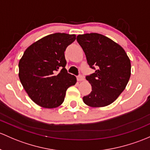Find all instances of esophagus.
<instances>
[{"instance_id":"34e87169","label":"esophagus","mask_w":150,"mask_h":150,"mask_svg":"<svg viewBox=\"0 0 150 150\" xmlns=\"http://www.w3.org/2000/svg\"><path fill=\"white\" fill-rule=\"evenodd\" d=\"M77 80H78V81L81 82L84 80V78H83V76H81V75H80V76H78V78H77Z\"/></svg>"}]
</instances>
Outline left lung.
Here are the masks:
<instances>
[{"instance_id":"8db88e82","label":"left lung","mask_w":150,"mask_h":150,"mask_svg":"<svg viewBox=\"0 0 150 150\" xmlns=\"http://www.w3.org/2000/svg\"><path fill=\"white\" fill-rule=\"evenodd\" d=\"M77 41L83 48L88 64L96 68L86 77L92 91L83 98L91 107H104L116 100L131 76V62L122 47L97 33L80 34Z\"/></svg>"}]
</instances>
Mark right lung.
<instances>
[{
	"label": "right lung",
	"mask_w": 150,
	"mask_h": 150,
	"mask_svg": "<svg viewBox=\"0 0 150 150\" xmlns=\"http://www.w3.org/2000/svg\"><path fill=\"white\" fill-rule=\"evenodd\" d=\"M75 34L55 33L39 39L25 50L18 62V77L30 98L45 108L63 103L66 91L76 77L65 69L64 51Z\"/></svg>",
	"instance_id": "obj_1"
}]
</instances>
